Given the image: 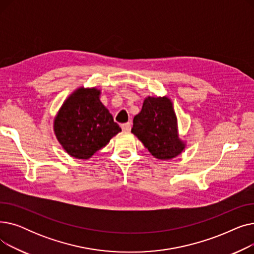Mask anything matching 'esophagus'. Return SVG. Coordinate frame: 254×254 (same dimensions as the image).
<instances>
[{
  "label": "esophagus",
  "mask_w": 254,
  "mask_h": 254,
  "mask_svg": "<svg viewBox=\"0 0 254 254\" xmlns=\"http://www.w3.org/2000/svg\"><path fill=\"white\" fill-rule=\"evenodd\" d=\"M122 128H123V130H125V131L130 130V124H129V123L123 124V125H122Z\"/></svg>",
  "instance_id": "34e87169"
}]
</instances>
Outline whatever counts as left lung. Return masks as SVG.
Here are the masks:
<instances>
[{
  "mask_svg": "<svg viewBox=\"0 0 254 254\" xmlns=\"http://www.w3.org/2000/svg\"><path fill=\"white\" fill-rule=\"evenodd\" d=\"M131 132L159 159L173 158L184 149L172 102L166 97L145 99L141 112L132 120Z\"/></svg>",
  "mask_w": 254,
  "mask_h": 254,
  "instance_id": "left-lung-1",
  "label": "left lung"
}]
</instances>
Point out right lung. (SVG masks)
Wrapping results in <instances>:
<instances>
[{"label": "right lung", "mask_w": 254, "mask_h": 254, "mask_svg": "<svg viewBox=\"0 0 254 254\" xmlns=\"http://www.w3.org/2000/svg\"><path fill=\"white\" fill-rule=\"evenodd\" d=\"M99 96L96 88H79L66 99L56 117L57 138L73 157L89 158L122 131Z\"/></svg>", "instance_id": "add662e5"}]
</instances>
